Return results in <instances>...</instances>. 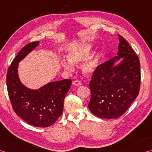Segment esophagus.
<instances>
[{
  "label": "esophagus",
  "instance_id": "1",
  "mask_svg": "<svg viewBox=\"0 0 152 152\" xmlns=\"http://www.w3.org/2000/svg\"><path fill=\"white\" fill-rule=\"evenodd\" d=\"M72 84H73V85L76 86H81V85H82L81 82H80V81H78V80L74 81V82H72Z\"/></svg>",
  "mask_w": 152,
  "mask_h": 152
}]
</instances>
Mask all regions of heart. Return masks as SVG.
I'll return each instance as SVG.
<instances>
[{
    "label": "heart",
    "instance_id": "heart-1",
    "mask_svg": "<svg viewBox=\"0 0 152 152\" xmlns=\"http://www.w3.org/2000/svg\"><path fill=\"white\" fill-rule=\"evenodd\" d=\"M94 47L91 43H86L78 47L72 49L68 53V60L63 59L60 61V64L64 70L73 72L75 66L88 57L93 51ZM99 65V60L96 56L86 61L82 66V72L84 76H92L96 72Z\"/></svg>",
    "mask_w": 152,
    "mask_h": 152
}]
</instances>
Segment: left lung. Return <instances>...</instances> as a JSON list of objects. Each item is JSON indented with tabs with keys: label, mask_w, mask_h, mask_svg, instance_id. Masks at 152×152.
<instances>
[{
	"label": "left lung",
	"mask_w": 152,
	"mask_h": 152,
	"mask_svg": "<svg viewBox=\"0 0 152 152\" xmlns=\"http://www.w3.org/2000/svg\"><path fill=\"white\" fill-rule=\"evenodd\" d=\"M118 36L117 56L99 65L89 83V110L101 119L121 116L140 92V60L127 41Z\"/></svg>",
	"instance_id": "left-lung-1"
}]
</instances>
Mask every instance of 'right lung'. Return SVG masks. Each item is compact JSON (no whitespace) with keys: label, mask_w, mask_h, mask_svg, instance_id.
<instances>
[{"label":"right lung","mask_w":152,"mask_h":152,"mask_svg":"<svg viewBox=\"0 0 152 152\" xmlns=\"http://www.w3.org/2000/svg\"><path fill=\"white\" fill-rule=\"evenodd\" d=\"M39 42L28 43L21 49L9 66L7 86L12 109L20 118L36 127H48L62 114L64 101L70 88L69 79L48 82L37 89H31L20 82L19 62L39 45Z\"/></svg>","instance_id":"right-lung-1"}]
</instances>
